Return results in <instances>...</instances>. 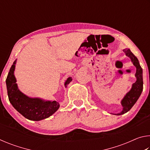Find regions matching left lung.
I'll list each match as a JSON object with an SVG mask.
<instances>
[{"instance_id": "left-lung-1", "label": "left lung", "mask_w": 150, "mask_h": 150, "mask_svg": "<svg viewBox=\"0 0 150 150\" xmlns=\"http://www.w3.org/2000/svg\"><path fill=\"white\" fill-rule=\"evenodd\" d=\"M123 52L125 53L126 55L131 59L132 62L134 65L136 67V72L135 76L136 77V81L133 83L132 87L130 91L126 93L124 96L123 99L121 101V105L123 106V109L120 113L116 114L115 115H121L126 113L132 108V107L136 103V101L141 95L142 91H143V76H142V69L139 65V61L135 55L132 53L130 49H124Z\"/></svg>"}]
</instances>
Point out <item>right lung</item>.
<instances>
[{
	"mask_svg": "<svg viewBox=\"0 0 150 150\" xmlns=\"http://www.w3.org/2000/svg\"><path fill=\"white\" fill-rule=\"evenodd\" d=\"M16 60L11 67L6 79L8 99L13 107L25 118L30 120L39 121L52 116L59 108V103L57 101L44 100L39 98H30L20 91L14 75ZM72 81L71 77L67 78L65 86Z\"/></svg>",
	"mask_w": 150,
	"mask_h": 150,
	"instance_id": "1",
	"label": "right lung"
}]
</instances>
